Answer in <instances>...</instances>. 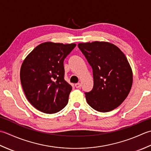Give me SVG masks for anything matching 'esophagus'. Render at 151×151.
I'll return each instance as SVG.
<instances>
[{
    "label": "esophagus",
    "instance_id": "esophagus-1",
    "mask_svg": "<svg viewBox=\"0 0 151 151\" xmlns=\"http://www.w3.org/2000/svg\"><path fill=\"white\" fill-rule=\"evenodd\" d=\"M75 87L77 88H79L81 87V84L80 83H78L75 84Z\"/></svg>",
    "mask_w": 151,
    "mask_h": 151
}]
</instances>
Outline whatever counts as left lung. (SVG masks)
I'll return each mask as SVG.
<instances>
[{"label":"left lung","instance_id":"8db88e82","mask_svg":"<svg viewBox=\"0 0 151 151\" xmlns=\"http://www.w3.org/2000/svg\"><path fill=\"white\" fill-rule=\"evenodd\" d=\"M93 72L94 86L85 97L89 106L100 112L119 107L127 98L133 82L131 66L122 51L106 42L79 43Z\"/></svg>","mask_w":151,"mask_h":151}]
</instances>
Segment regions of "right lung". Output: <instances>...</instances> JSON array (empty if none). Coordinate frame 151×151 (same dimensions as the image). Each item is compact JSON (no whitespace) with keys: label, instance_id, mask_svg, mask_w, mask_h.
<instances>
[{"label":"right lung","instance_id":"add662e5","mask_svg":"<svg viewBox=\"0 0 151 151\" xmlns=\"http://www.w3.org/2000/svg\"><path fill=\"white\" fill-rule=\"evenodd\" d=\"M76 45L44 42L24 58L21 82L27 100L36 109L52 114L67 105L72 87L64 79L63 62Z\"/></svg>","mask_w":151,"mask_h":151}]
</instances>
